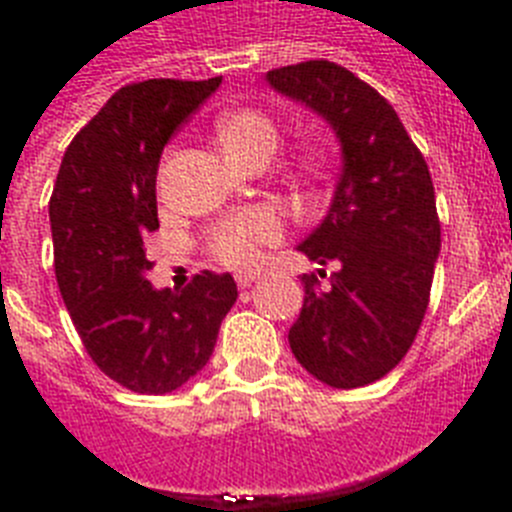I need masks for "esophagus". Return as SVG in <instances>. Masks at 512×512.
I'll use <instances>...</instances> for the list:
<instances>
[{"label":"esophagus","mask_w":512,"mask_h":512,"mask_svg":"<svg viewBox=\"0 0 512 512\" xmlns=\"http://www.w3.org/2000/svg\"><path fill=\"white\" fill-rule=\"evenodd\" d=\"M252 281H255V276H252V273H239V276H236V284H239V289H249L252 287Z\"/></svg>","instance_id":"obj_1"}]
</instances>
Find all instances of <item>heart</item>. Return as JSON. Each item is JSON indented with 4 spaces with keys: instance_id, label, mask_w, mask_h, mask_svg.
Segmentation results:
<instances>
[{
    "instance_id": "obj_1",
    "label": "heart",
    "mask_w": 512,
    "mask_h": 512,
    "mask_svg": "<svg viewBox=\"0 0 512 512\" xmlns=\"http://www.w3.org/2000/svg\"><path fill=\"white\" fill-rule=\"evenodd\" d=\"M217 140L231 162L241 164L255 156H271L279 146V127L257 108H233L217 119ZM281 236L279 217L268 209H247L225 220L212 233V252L233 268H252L260 249Z\"/></svg>"
}]
</instances>
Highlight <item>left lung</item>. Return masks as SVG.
I'll return each instance as SVG.
<instances>
[{"mask_svg": "<svg viewBox=\"0 0 512 512\" xmlns=\"http://www.w3.org/2000/svg\"><path fill=\"white\" fill-rule=\"evenodd\" d=\"M265 82L327 122L342 162L327 215L297 244L337 271L327 287L303 276L289 348L329 388H364L406 356L428 311L441 249L428 164L393 106L348 68L305 60Z\"/></svg>", "mask_w": 512, "mask_h": 512, "instance_id": "left-lung-1", "label": "left lung"}]
</instances>
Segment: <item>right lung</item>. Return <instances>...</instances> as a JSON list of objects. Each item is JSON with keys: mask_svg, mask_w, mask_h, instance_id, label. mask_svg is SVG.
I'll return each mask as SVG.
<instances>
[{"mask_svg": "<svg viewBox=\"0 0 512 512\" xmlns=\"http://www.w3.org/2000/svg\"><path fill=\"white\" fill-rule=\"evenodd\" d=\"M220 82L148 79L114 92L71 140L52 188L55 276L71 321L100 372L146 396L183 388L207 366L239 297L231 273L156 289L143 252V236L159 228L164 146Z\"/></svg>", "mask_w": 512, "mask_h": 512, "instance_id": "add662e5", "label": "right lung"}]
</instances>
